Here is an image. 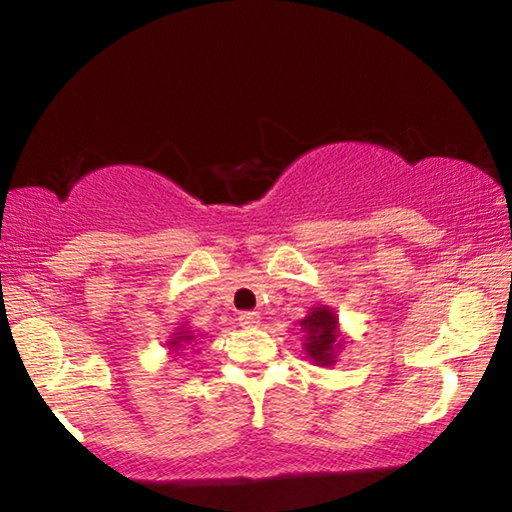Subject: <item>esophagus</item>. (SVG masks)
I'll list each match as a JSON object with an SVG mask.
<instances>
[{
    "label": "esophagus",
    "mask_w": 512,
    "mask_h": 512,
    "mask_svg": "<svg viewBox=\"0 0 512 512\" xmlns=\"http://www.w3.org/2000/svg\"><path fill=\"white\" fill-rule=\"evenodd\" d=\"M259 323L257 311H241L239 314V325L241 327H255Z\"/></svg>",
    "instance_id": "34e87169"
}]
</instances>
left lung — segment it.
I'll use <instances>...</instances> for the list:
<instances>
[{"instance_id": "8db88e82", "label": "left lung", "mask_w": 512, "mask_h": 512, "mask_svg": "<svg viewBox=\"0 0 512 512\" xmlns=\"http://www.w3.org/2000/svg\"><path fill=\"white\" fill-rule=\"evenodd\" d=\"M336 316L332 309L327 307H316L311 314L302 320V329L307 332V343L305 352L311 359L329 366L334 361V348H339V327H336Z\"/></svg>"}]
</instances>
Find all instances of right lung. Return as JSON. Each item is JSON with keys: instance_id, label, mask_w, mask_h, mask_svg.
Returning a JSON list of instances; mask_svg holds the SVG:
<instances>
[{"instance_id": "1", "label": "right lung", "mask_w": 512, "mask_h": 512, "mask_svg": "<svg viewBox=\"0 0 512 512\" xmlns=\"http://www.w3.org/2000/svg\"><path fill=\"white\" fill-rule=\"evenodd\" d=\"M180 334H183V332H180ZM194 339V336H176V341H173L171 345H178V341H192Z\"/></svg>"}]
</instances>
